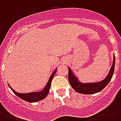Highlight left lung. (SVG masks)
Listing matches in <instances>:
<instances>
[{"label": "left lung", "mask_w": 121, "mask_h": 121, "mask_svg": "<svg viewBox=\"0 0 121 121\" xmlns=\"http://www.w3.org/2000/svg\"><path fill=\"white\" fill-rule=\"evenodd\" d=\"M115 67V55L113 57V64L109 70L108 75L104 80L96 82H82L70 67L68 68V80L73 90L79 94H94L102 90L107 86L112 77Z\"/></svg>", "instance_id": "obj_1"}]
</instances>
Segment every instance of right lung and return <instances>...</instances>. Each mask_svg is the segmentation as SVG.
<instances>
[{"label":"right lung","instance_id":"1","mask_svg":"<svg viewBox=\"0 0 121 121\" xmlns=\"http://www.w3.org/2000/svg\"><path fill=\"white\" fill-rule=\"evenodd\" d=\"M56 70L57 68L55 69L53 73L51 74V75L50 76V77L48 80L47 84L46 85L45 87L41 91L33 92H30V93H19V92L15 91L9 85V86L10 89L12 90V92H14L17 97H19L20 99H21L24 100L25 101L28 102H38L39 100L44 99L47 96V95L49 93L50 86H51V81H52L53 78L54 77V76L56 73Z\"/></svg>","mask_w":121,"mask_h":121}]
</instances>
